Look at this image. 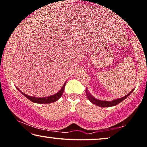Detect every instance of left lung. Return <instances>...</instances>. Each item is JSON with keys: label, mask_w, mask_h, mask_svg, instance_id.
I'll use <instances>...</instances> for the list:
<instances>
[{"label": "left lung", "mask_w": 147, "mask_h": 147, "mask_svg": "<svg viewBox=\"0 0 147 147\" xmlns=\"http://www.w3.org/2000/svg\"><path fill=\"white\" fill-rule=\"evenodd\" d=\"M133 90H134V89L132 90L131 92H130L127 95H126V96H125L124 97H122V98H121L116 99V100H112V101H105V100H98V99L94 98L93 96H92L91 94H90L89 92H88L87 89L86 90V95H87V98H88V100H89L90 102L92 103V104L96 105H97V106H98L100 107H109L115 106V105H117L119 104V103L122 102V101L125 100L126 98H127V97L132 93V92H133Z\"/></svg>", "instance_id": "1"}]
</instances>
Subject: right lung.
Wrapping results in <instances>:
<instances>
[{
	"label": "right lung",
	"mask_w": 147,
	"mask_h": 147,
	"mask_svg": "<svg viewBox=\"0 0 147 147\" xmlns=\"http://www.w3.org/2000/svg\"><path fill=\"white\" fill-rule=\"evenodd\" d=\"M65 84H66V82H65V84H64L63 87H62L61 90H60L59 92H58L57 94L52 95V96H48V97H43V98H37V97L28 96V95L24 94L22 92H21V90H20L18 88H17V89L19 90V91L21 92V93L23 94L24 96L26 97V98H27L28 99H29L30 101H32V102H33L38 103V104H48V103L55 102V101L59 100V99L61 98L62 94H63L64 90H65Z\"/></svg>",
	"instance_id": "1"
}]
</instances>
